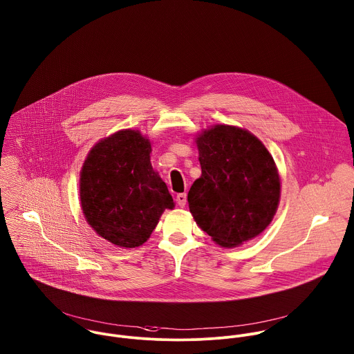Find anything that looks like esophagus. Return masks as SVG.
Returning <instances> with one entry per match:
<instances>
[{"mask_svg":"<svg viewBox=\"0 0 354 354\" xmlns=\"http://www.w3.org/2000/svg\"><path fill=\"white\" fill-rule=\"evenodd\" d=\"M186 201H187V196L185 193H180V194L176 196V203L180 208H183L186 205Z\"/></svg>","mask_w":354,"mask_h":354,"instance_id":"obj_1","label":"esophagus"}]
</instances>
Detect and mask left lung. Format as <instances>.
Listing matches in <instances>:
<instances>
[{
	"label": "left lung",
	"instance_id": "left-lung-1",
	"mask_svg": "<svg viewBox=\"0 0 354 354\" xmlns=\"http://www.w3.org/2000/svg\"><path fill=\"white\" fill-rule=\"evenodd\" d=\"M196 143L201 176L187 194L196 223L223 248L260 235L281 198V178L267 147L248 130L216 124Z\"/></svg>",
	"mask_w": 354,
	"mask_h": 354
}]
</instances>
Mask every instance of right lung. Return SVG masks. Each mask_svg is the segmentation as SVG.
<instances>
[{"mask_svg":"<svg viewBox=\"0 0 354 354\" xmlns=\"http://www.w3.org/2000/svg\"><path fill=\"white\" fill-rule=\"evenodd\" d=\"M151 145L138 130H122L95 143L79 180L90 227L119 248L145 243L165 209L175 204L150 162Z\"/></svg>","mask_w":354,"mask_h":354,"instance_id":"right-lung-1","label":"right lung"}]
</instances>
